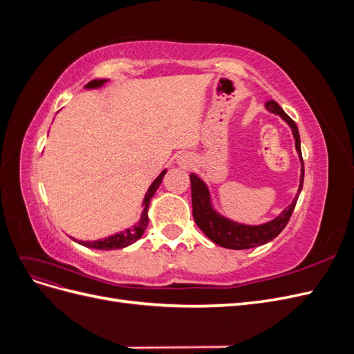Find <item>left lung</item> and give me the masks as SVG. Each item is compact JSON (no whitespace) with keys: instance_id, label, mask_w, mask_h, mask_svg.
<instances>
[{"instance_id":"left-lung-1","label":"left lung","mask_w":354,"mask_h":354,"mask_svg":"<svg viewBox=\"0 0 354 354\" xmlns=\"http://www.w3.org/2000/svg\"><path fill=\"white\" fill-rule=\"evenodd\" d=\"M266 108L273 113L281 115L283 120L292 128V134L295 138V147L301 159V180H299V189L294 202L286 209L282 211L279 217L274 220L260 224V226H245L224 218L211 208L209 203V194L208 189L203 181L196 177L195 174H190V189H192V207H194V218L198 224V227L207 234V236L223 248L229 250H250L255 246L264 245L267 242L273 241L277 234H279L288 224L289 218L292 216V211L295 208V203L298 199L299 192L303 189L304 181V162L301 156V145H299V133L297 124L289 118L283 109L277 104L274 100L266 103Z\"/></svg>"}]
</instances>
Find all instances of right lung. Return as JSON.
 <instances>
[{"label": "right lung", "instance_id": "right-lung-1", "mask_svg": "<svg viewBox=\"0 0 354 354\" xmlns=\"http://www.w3.org/2000/svg\"><path fill=\"white\" fill-rule=\"evenodd\" d=\"M103 82H104V80H93V81H90L87 85H85V87H87V88H95V87H100V85H102ZM164 176H165V171H162V173H160V174L156 177V180L153 181V183L151 185V187H149L147 194H146V196H145V201H143L145 208H143L142 218H140V221H138L137 226H134L133 229H128V230H125V232H122V233L113 234V236H111V238L102 239V241H94V242H84V241H77V239H73V241H77L78 243H81V245H84V246H88V248L106 250V251H108V250H121V248H124V246L131 245V243H134L137 239H140L143 232H145L146 227H147V223H149V218H147L149 203H151V199H152V196L155 195V192H156V189L159 187L160 181H162Z\"/></svg>", "mask_w": 354, "mask_h": 354}]
</instances>
